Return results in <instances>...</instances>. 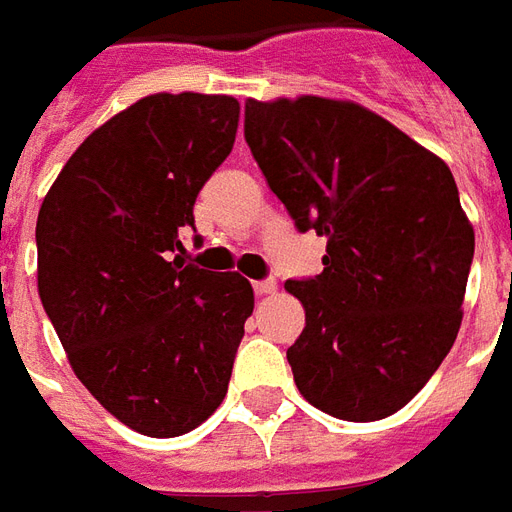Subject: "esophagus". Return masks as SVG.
Returning a JSON list of instances; mask_svg holds the SVG:
<instances>
[{
    "label": "esophagus",
    "mask_w": 512,
    "mask_h": 512,
    "mask_svg": "<svg viewBox=\"0 0 512 512\" xmlns=\"http://www.w3.org/2000/svg\"><path fill=\"white\" fill-rule=\"evenodd\" d=\"M255 293L257 296H271V293H277V282L274 279H260V282H255Z\"/></svg>",
    "instance_id": "1"
}]
</instances>
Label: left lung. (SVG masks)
<instances>
[{
	"instance_id": "left-lung-1",
	"label": "left lung",
	"mask_w": 512,
	"mask_h": 512,
	"mask_svg": "<svg viewBox=\"0 0 512 512\" xmlns=\"http://www.w3.org/2000/svg\"><path fill=\"white\" fill-rule=\"evenodd\" d=\"M246 145L323 271L288 279L307 326L288 348L299 392L348 422L395 414L450 354L474 230L450 167L354 101H246Z\"/></svg>"
}]
</instances>
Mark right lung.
<instances>
[{
	"instance_id": "obj_1",
	"label": "right lung",
	"mask_w": 512,
	"mask_h": 512,
	"mask_svg": "<svg viewBox=\"0 0 512 512\" xmlns=\"http://www.w3.org/2000/svg\"><path fill=\"white\" fill-rule=\"evenodd\" d=\"M238 115L233 95H147L84 139L40 205L43 310L76 378L142 436L211 417L255 310L241 274L171 260Z\"/></svg>"
}]
</instances>
